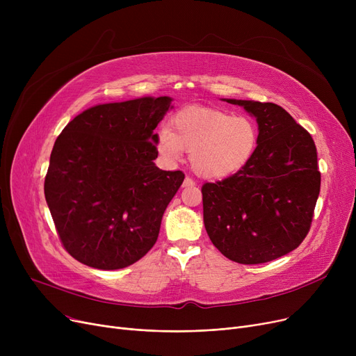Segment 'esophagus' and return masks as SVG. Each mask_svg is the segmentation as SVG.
<instances>
[{
	"label": "esophagus",
	"mask_w": 356,
	"mask_h": 356,
	"mask_svg": "<svg viewBox=\"0 0 356 356\" xmlns=\"http://www.w3.org/2000/svg\"><path fill=\"white\" fill-rule=\"evenodd\" d=\"M196 183H195V180L192 179V177H186L184 180H183V186H184V188H188V186H195Z\"/></svg>",
	"instance_id": "1"
}]
</instances>
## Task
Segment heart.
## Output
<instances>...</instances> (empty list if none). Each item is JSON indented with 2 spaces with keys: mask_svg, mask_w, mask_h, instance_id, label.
Here are the masks:
<instances>
[{
  "mask_svg": "<svg viewBox=\"0 0 356 356\" xmlns=\"http://www.w3.org/2000/svg\"><path fill=\"white\" fill-rule=\"evenodd\" d=\"M257 145L258 128L252 120L200 106L179 111L170 128L161 127L156 133V147L165 161H180L186 149L193 170L207 179L239 172L254 157Z\"/></svg>",
  "mask_w": 356,
  "mask_h": 356,
  "instance_id": "heart-1",
  "label": "heart"
}]
</instances>
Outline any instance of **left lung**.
I'll return each mask as SVG.
<instances>
[{
    "label": "left lung",
    "instance_id": "8db88e82",
    "mask_svg": "<svg viewBox=\"0 0 356 356\" xmlns=\"http://www.w3.org/2000/svg\"><path fill=\"white\" fill-rule=\"evenodd\" d=\"M223 101L255 117L258 145L239 172L202 186L204 228L235 263H268L296 250L310 229L321 192L316 145L282 106Z\"/></svg>",
    "mask_w": 356,
    "mask_h": 356
}]
</instances>
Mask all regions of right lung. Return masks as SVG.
Returning <instances> with one entry per match:
<instances>
[{
    "instance_id": "add662e5",
    "label": "right lung",
    "mask_w": 356,
    "mask_h": 356,
    "mask_svg": "<svg viewBox=\"0 0 356 356\" xmlns=\"http://www.w3.org/2000/svg\"><path fill=\"white\" fill-rule=\"evenodd\" d=\"M172 98L92 106L56 140L44 196L65 250L98 270L134 264L156 244L161 218L184 180L164 172L154 129Z\"/></svg>"
}]
</instances>
